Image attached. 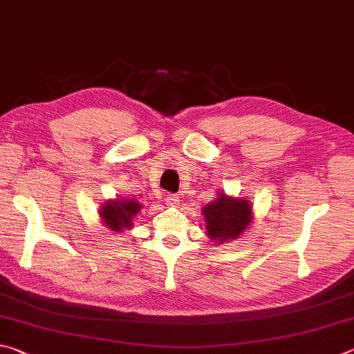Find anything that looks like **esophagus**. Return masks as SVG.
<instances>
[{
    "label": "esophagus",
    "instance_id": "obj_1",
    "mask_svg": "<svg viewBox=\"0 0 354 354\" xmlns=\"http://www.w3.org/2000/svg\"><path fill=\"white\" fill-rule=\"evenodd\" d=\"M178 203H180V199H178V196L169 194V196L166 197V205H167V207H177Z\"/></svg>",
    "mask_w": 354,
    "mask_h": 354
}]
</instances>
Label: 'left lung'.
<instances>
[{
	"label": "left lung",
	"mask_w": 354,
	"mask_h": 354,
	"mask_svg": "<svg viewBox=\"0 0 354 354\" xmlns=\"http://www.w3.org/2000/svg\"><path fill=\"white\" fill-rule=\"evenodd\" d=\"M205 233L214 244L236 241L249 230L253 221V207L247 197L228 196L219 191L213 202L202 208Z\"/></svg>",
	"instance_id": "1"
}]
</instances>
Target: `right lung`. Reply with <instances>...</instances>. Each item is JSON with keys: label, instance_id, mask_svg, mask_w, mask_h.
<instances>
[{"label": "right lung", "instance_id": "right-lung-1", "mask_svg": "<svg viewBox=\"0 0 354 354\" xmlns=\"http://www.w3.org/2000/svg\"><path fill=\"white\" fill-rule=\"evenodd\" d=\"M142 205L132 197L116 196L109 199L97 209L101 224L113 233H124L133 227V219L140 214Z\"/></svg>", "mask_w": 354, "mask_h": 354}]
</instances>
